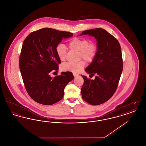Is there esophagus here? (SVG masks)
Returning <instances> with one entry per match:
<instances>
[{"mask_svg": "<svg viewBox=\"0 0 146 146\" xmlns=\"http://www.w3.org/2000/svg\"><path fill=\"white\" fill-rule=\"evenodd\" d=\"M78 76V74H73V76H74V77H76V76Z\"/></svg>", "mask_w": 146, "mask_h": 146, "instance_id": "obj_1", "label": "esophagus"}]
</instances>
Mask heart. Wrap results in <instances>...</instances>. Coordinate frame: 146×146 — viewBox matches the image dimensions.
Listing matches in <instances>:
<instances>
[{
	"instance_id": "obj_1",
	"label": "heart",
	"mask_w": 146,
	"mask_h": 146,
	"mask_svg": "<svg viewBox=\"0 0 146 146\" xmlns=\"http://www.w3.org/2000/svg\"><path fill=\"white\" fill-rule=\"evenodd\" d=\"M70 48L79 51V58L84 59L88 62H92L97 55V45L94 42L85 38H74L70 42ZM56 54L58 58L64 61L67 57V50L66 45L62 43L58 44L56 48ZM85 62L81 60L78 62H67L63 64L61 66L64 71L70 72L73 73H78L83 69Z\"/></svg>"
}]
</instances>
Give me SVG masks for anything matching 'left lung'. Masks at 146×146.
<instances>
[{
  "instance_id": "obj_1",
  "label": "left lung",
  "mask_w": 146,
  "mask_h": 146,
  "mask_svg": "<svg viewBox=\"0 0 146 146\" xmlns=\"http://www.w3.org/2000/svg\"><path fill=\"white\" fill-rule=\"evenodd\" d=\"M89 35L97 40V55L85 69L94 80L83 76L81 89L84 100L91 105L102 104L110 100L118 88L123 71L122 54L118 40L102 28L84 31L79 35Z\"/></svg>"
}]
</instances>
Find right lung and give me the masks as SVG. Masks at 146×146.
Listing matches in <instances>:
<instances>
[{
    "label": "right lung",
    "mask_w": 146,
    "mask_h": 146,
    "mask_svg": "<svg viewBox=\"0 0 146 146\" xmlns=\"http://www.w3.org/2000/svg\"><path fill=\"white\" fill-rule=\"evenodd\" d=\"M73 33L50 28L31 33L22 44L19 59L20 70L28 95L35 102L51 105L60 101L66 86L74 78L72 72H62L54 78L52 71H57L61 60L56 51L63 38Z\"/></svg>",
    "instance_id": "right-lung-1"
}]
</instances>
